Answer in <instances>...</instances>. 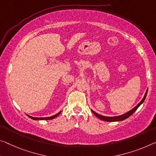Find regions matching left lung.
<instances>
[{
    "mask_svg": "<svg viewBox=\"0 0 156 156\" xmlns=\"http://www.w3.org/2000/svg\"><path fill=\"white\" fill-rule=\"evenodd\" d=\"M147 92H148V90H146V94L144 95V98L142 99V100L139 102V103L134 108H132V110H130L129 111H128V112H127L126 113H125V114H123V115H119V116H115V117H107V116H104V115H99V114H98V113H95L94 111H93L92 110V112L94 113V114L96 115L97 118H99V119H101L102 120H104V121L115 122V121H121V120H124L126 119V118H129L130 115H132V114H133V113L136 111V109L139 108V106H140L144 101L146 95H147Z\"/></svg>",
    "mask_w": 156,
    "mask_h": 156,
    "instance_id": "1",
    "label": "left lung"
}]
</instances>
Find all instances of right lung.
<instances>
[{
  "instance_id": "add662e5",
  "label": "right lung",
  "mask_w": 156,
  "mask_h": 156,
  "mask_svg": "<svg viewBox=\"0 0 156 156\" xmlns=\"http://www.w3.org/2000/svg\"><path fill=\"white\" fill-rule=\"evenodd\" d=\"M61 113V111L60 112H59L58 113H57V114H55L54 115L52 116H50V117H47V118H34V117H32V116H30V115H28L30 118H31V119L33 120H52L53 119V118H55L56 117H57L58 115H59V113Z\"/></svg>"
}]
</instances>
